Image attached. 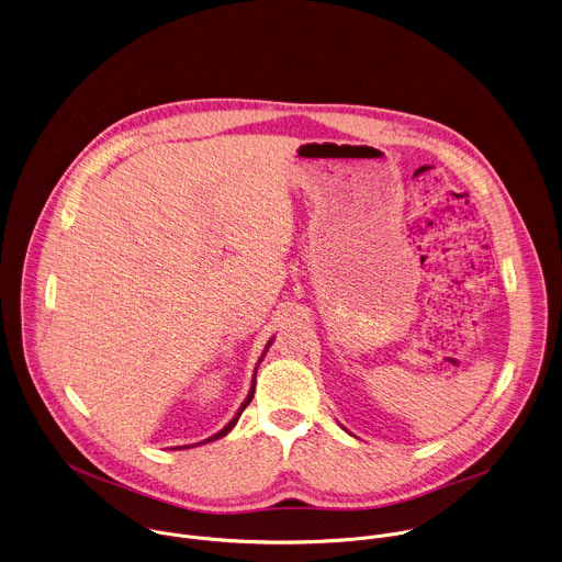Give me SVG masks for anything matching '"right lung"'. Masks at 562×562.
Masks as SVG:
<instances>
[{
  "label": "right lung",
  "mask_w": 562,
  "mask_h": 562,
  "mask_svg": "<svg viewBox=\"0 0 562 562\" xmlns=\"http://www.w3.org/2000/svg\"><path fill=\"white\" fill-rule=\"evenodd\" d=\"M251 398H254V387H251V392H249V396H247V401H245V403H243V407H240V409H238V414H236V418H234V420H232V423H229V425H227V427H225V429H221V431H218V434H216V436H212V438H210V440H205V442H212V440H218V438H223V436H227V434H229V431H232V429H234V425H236V420H238V418H240V414H243V412H245V407H247V405H249V403H251ZM183 449H186V447H183Z\"/></svg>",
  "instance_id": "obj_1"
}]
</instances>
